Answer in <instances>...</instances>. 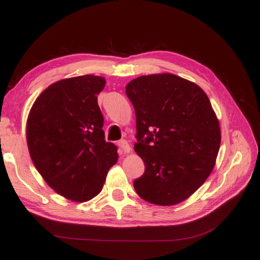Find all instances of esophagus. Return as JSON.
<instances>
[{
    "label": "esophagus",
    "mask_w": 260,
    "mask_h": 260,
    "mask_svg": "<svg viewBox=\"0 0 260 260\" xmlns=\"http://www.w3.org/2000/svg\"><path fill=\"white\" fill-rule=\"evenodd\" d=\"M119 146H120V149H121L122 152H125V153H129L131 151H132V148H131L129 143L127 142V141H125V140L119 141Z\"/></svg>",
    "instance_id": "obj_1"
}]
</instances>
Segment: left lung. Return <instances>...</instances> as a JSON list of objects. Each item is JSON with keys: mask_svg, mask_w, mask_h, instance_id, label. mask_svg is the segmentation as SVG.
I'll use <instances>...</instances> for the list:
<instances>
[{"mask_svg": "<svg viewBox=\"0 0 260 260\" xmlns=\"http://www.w3.org/2000/svg\"><path fill=\"white\" fill-rule=\"evenodd\" d=\"M126 94L136 115L134 150L145 171L134 181L143 200L174 206L186 200L214 169L220 126L204 89L174 74L131 81Z\"/></svg>", "mask_w": 260, "mask_h": 260, "instance_id": "left-lung-1", "label": "left lung"}]
</instances>
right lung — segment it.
<instances>
[{
	"instance_id": "1",
	"label": "right lung",
	"mask_w": 260,
	"mask_h": 260,
	"mask_svg": "<svg viewBox=\"0 0 260 260\" xmlns=\"http://www.w3.org/2000/svg\"><path fill=\"white\" fill-rule=\"evenodd\" d=\"M106 79L94 75L51 84L36 99L27 118L30 158L48 185L75 202L101 192L118 160L117 146L106 142L98 95Z\"/></svg>"
}]
</instances>
